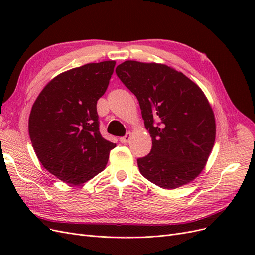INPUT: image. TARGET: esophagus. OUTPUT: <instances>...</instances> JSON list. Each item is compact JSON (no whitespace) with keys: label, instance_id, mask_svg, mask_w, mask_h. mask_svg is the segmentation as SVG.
Wrapping results in <instances>:
<instances>
[{"label":"esophagus","instance_id":"esophagus-1","mask_svg":"<svg viewBox=\"0 0 255 255\" xmlns=\"http://www.w3.org/2000/svg\"><path fill=\"white\" fill-rule=\"evenodd\" d=\"M130 137H132V135H130V133H128L127 135H125L123 137H121L120 138V141L122 142V143H128L129 140H130Z\"/></svg>","mask_w":255,"mask_h":255}]
</instances>
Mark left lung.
<instances>
[{
	"label": "left lung",
	"mask_w": 255,
	"mask_h": 255,
	"mask_svg": "<svg viewBox=\"0 0 255 255\" xmlns=\"http://www.w3.org/2000/svg\"><path fill=\"white\" fill-rule=\"evenodd\" d=\"M116 74L136 96L152 138L150 153L137 159L140 173L166 189L195 180L216 135L214 113L203 91L182 72L161 64L127 60Z\"/></svg>",
	"instance_id": "left-lung-1"
}]
</instances>
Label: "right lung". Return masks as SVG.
Instances as JSON below:
<instances>
[{
  "label": "right lung",
  "instance_id": "add662e5",
  "mask_svg": "<svg viewBox=\"0 0 255 255\" xmlns=\"http://www.w3.org/2000/svg\"><path fill=\"white\" fill-rule=\"evenodd\" d=\"M114 60L87 64L54 78L36 99L28 133L38 159L71 185L103 171L116 144L100 133L97 102L107 89Z\"/></svg>",
  "mask_w": 255,
  "mask_h": 255
}]
</instances>
